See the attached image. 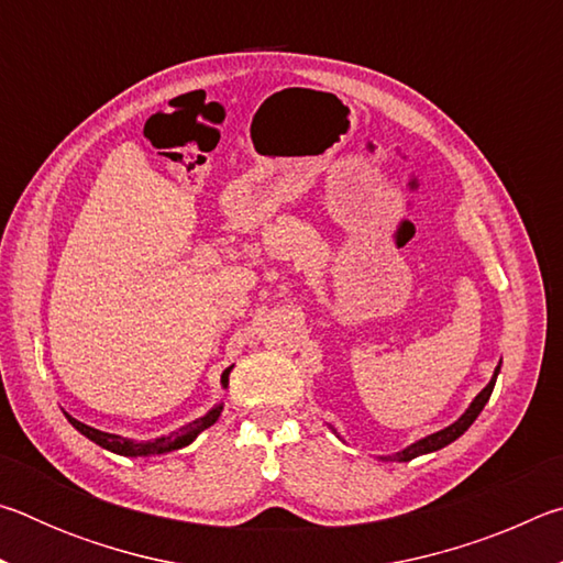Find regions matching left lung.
<instances>
[{"label":"left lung","instance_id":"1","mask_svg":"<svg viewBox=\"0 0 563 563\" xmlns=\"http://www.w3.org/2000/svg\"><path fill=\"white\" fill-rule=\"evenodd\" d=\"M499 369H501V360H499L497 369H494V375H492V379H489V385L484 387L482 393L472 399V405L464 409L462 417L456 419V422H452L450 427H444V430H440V432L427 434V437H422V440H417V442H412V444H407L405 450H399V452H395V454H379L377 460H379V462H409V460H415V456H422V454L437 452V450H442V446L452 444L454 440H460V437H462L466 430H470L474 419L479 417V412L484 409V405L489 402V397H492V393H494V385H497ZM328 427H330L332 432H335V434L340 437V432L335 430V427H332V424H328ZM340 440H342V437H340ZM342 442H345V440H342Z\"/></svg>","mask_w":563,"mask_h":563}]
</instances>
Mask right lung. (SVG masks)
Segmentation results:
<instances>
[{
  "label": "right lung",
  "instance_id": "obj_1",
  "mask_svg": "<svg viewBox=\"0 0 563 563\" xmlns=\"http://www.w3.org/2000/svg\"><path fill=\"white\" fill-rule=\"evenodd\" d=\"M231 369H233V365L225 367L223 375H221V387L223 389H228V375H231ZM62 412H64V409H62ZM221 412H223V402H218V405L208 409L203 417H198V419H194V422L180 427L178 432L161 434V437H156V440H148V442H136V440H131V437L93 430V427L79 422V419L71 417L69 412H64V417L69 419V424L74 427L76 432H81L84 437H87V440H91L93 444H99V446H103V450H109L113 454H121V456H156V454L176 452V450H180V446H188L198 434L208 430V427H211L216 419L221 417Z\"/></svg>",
  "mask_w": 563,
  "mask_h": 563
}]
</instances>
